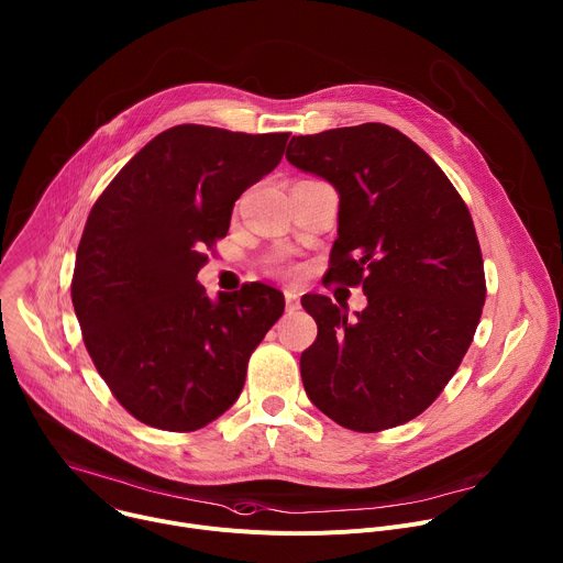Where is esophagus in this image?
Instances as JSON below:
<instances>
[{
    "instance_id": "34e87169",
    "label": "esophagus",
    "mask_w": 563,
    "mask_h": 563,
    "mask_svg": "<svg viewBox=\"0 0 563 563\" xmlns=\"http://www.w3.org/2000/svg\"><path fill=\"white\" fill-rule=\"evenodd\" d=\"M285 307L287 311H298L300 309V298L296 291H285Z\"/></svg>"
}]
</instances>
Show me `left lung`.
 <instances>
[{
    "instance_id": "left-lung-1",
    "label": "left lung",
    "mask_w": 563,
    "mask_h": 563,
    "mask_svg": "<svg viewBox=\"0 0 563 563\" xmlns=\"http://www.w3.org/2000/svg\"><path fill=\"white\" fill-rule=\"evenodd\" d=\"M287 161L335 187L329 278L366 296L355 320L327 296H302L318 324L300 355L307 398L357 433L400 427L442 394L482 316L468 208L438 163L385 123L294 136Z\"/></svg>"
}]
</instances>
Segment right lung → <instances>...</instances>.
Returning <instances> with one entry per match:
<instances>
[{"instance_id": "right-lung-1", "label": "right lung", "mask_w": 563, "mask_h": 563, "mask_svg": "<svg viewBox=\"0 0 563 563\" xmlns=\"http://www.w3.org/2000/svg\"><path fill=\"white\" fill-rule=\"evenodd\" d=\"M289 134L174 125L139 150L97 199L77 250L73 305L86 349L139 422L187 433L241 396L252 351L283 316L278 289L197 283L203 247L234 203L283 158Z\"/></svg>"}]
</instances>
